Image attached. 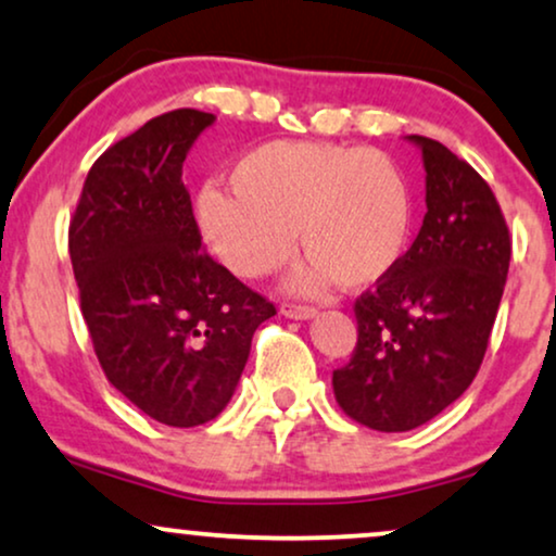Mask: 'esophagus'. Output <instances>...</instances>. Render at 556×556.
Returning a JSON list of instances; mask_svg holds the SVG:
<instances>
[{
    "label": "esophagus",
    "mask_w": 556,
    "mask_h": 556,
    "mask_svg": "<svg viewBox=\"0 0 556 556\" xmlns=\"http://www.w3.org/2000/svg\"><path fill=\"white\" fill-rule=\"evenodd\" d=\"M280 314L289 319H314L317 317V309L314 306H304V304H280Z\"/></svg>",
    "instance_id": "1"
}]
</instances>
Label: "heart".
<instances>
[{"label":"heart","mask_w":556,"mask_h":556,"mask_svg":"<svg viewBox=\"0 0 556 556\" xmlns=\"http://www.w3.org/2000/svg\"><path fill=\"white\" fill-rule=\"evenodd\" d=\"M198 224L218 260L244 278L283 267L299 239L306 267L291 280L317 293L340 280L368 289L400 265L413 229L407 182L371 149L321 141H270L231 169V188L208 185Z\"/></svg>","instance_id":"obj_1"}]
</instances>
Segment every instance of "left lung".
Here are the masks:
<instances>
[{
	"mask_svg": "<svg viewBox=\"0 0 556 556\" xmlns=\"http://www.w3.org/2000/svg\"><path fill=\"white\" fill-rule=\"evenodd\" d=\"M420 235L376 291L355 301L358 345L332 374L338 404L381 433L420 428L469 389L488 351L510 265V235L490 185L425 136Z\"/></svg>",
	"mask_w": 556,
	"mask_h": 556,
	"instance_id": "left-lung-1",
	"label": "left lung"
}]
</instances>
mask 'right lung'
<instances>
[{"mask_svg": "<svg viewBox=\"0 0 556 556\" xmlns=\"http://www.w3.org/2000/svg\"><path fill=\"white\" fill-rule=\"evenodd\" d=\"M216 115L182 108L113 143L89 169L68 255L108 381L169 428L235 394L252 334L276 306L201 252L182 162Z\"/></svg>", "mask_w": 556, "mask_h": 556, "instance_id": "1", "label": "right lung"}]
</instances>
